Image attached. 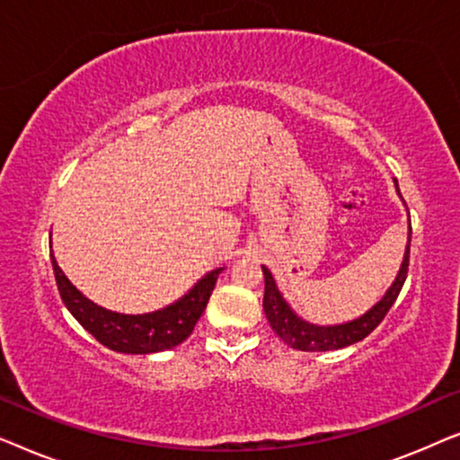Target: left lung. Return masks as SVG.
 I'll return each instance as SVG.
<instances>
[{
	"instance_id": "8db88e82",
	"label": "left lung",
	"mask_w": 460,
	"mask_h": 460,
	"mask_svg": "<svg viewBox=\"0 0 460 460\" xmlns=\"http://www.w3.org/2000/svg\"><path fill=\"white\" fill-rule=\"evenodd\" d=\"M395 188H398V181H395ZM408 257H411V234H408L406 253H404V261H402L400 266V272L395 276L394 285L387 288L385 295H383L379 304H375L367 314H362L360 318L351 320V323L332 324V326L310 324L305 323L304 318H299L297 314L291 310V305L287 304L285 297L280 295L272 274H270V270L266 266H261L263 280H266V291H263V312H266L268 323L272 326L276 335H279L288 348L301 349V351H331V349H341V348H348V345L362 341L364 337H368L370 332L381 324V320L387 316L389 307H392L395 304V299H398L408 274Z\"/></svg>"
}]
</instances>
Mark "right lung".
Segmentation results:
<instances>
[{
    "label": "right lung",
    "instance_id": "add662e5",
    "mask_svg": "<svg viewBox=\"0 0 460 460\" xmlns=\"http://www.w3.org/2000/svg\"><path fill=\"white\" fill-rule=\"evenodd\" d=\"M52 266L56 285H58L60 297L68 307V312L104 348L121 351V354H155V351L172 349L190 337L194 324L199 323L200 314L205 312L207 301H209L213 288H216L217 276L224 270H211L175 304L163 307V310L131 316V314L104 310V307L87 299L66 279L58 263H56L54 253Z\"/></svg>",
    "mask_w": 460,
    "mask_h": 460
}]
</instances>
